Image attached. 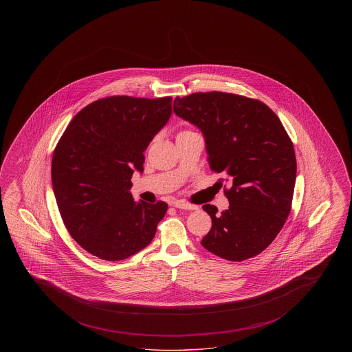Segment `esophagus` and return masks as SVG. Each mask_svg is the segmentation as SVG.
<instances>
[{
	"label": "esophagus",
	"mask_w": 352,
	"mask_h": 352,
	"mask_svg": "<svg viewBox=\"0 0 352 352\" xmlns=\"http://www.w3.org/2000/svg\"><path fill=\"white\" fill-rule=\"evenodd\" d=\"M174 207H175V208H179V210H188V211H194V210H198V208H199L198 206L188 204V203H184V201H175V203H174Z\"/></svg>",
	"instance_id": "34e87169"
}]
</instances>
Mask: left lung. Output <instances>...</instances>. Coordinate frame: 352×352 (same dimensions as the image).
Masks as SVG:
<instances>
[{
    "label": "left lung",
    "mask_w": 352,
    "mask_h": 352,
    "mask_svg": "<svg viewBox=\"0 0 352 352\" xmlns=\"http://www.w3.org/2000/svg\"><path fill=\"white\" fill-rule=\"evenodd\" d=\"M173 108L201 131L210 168L232 184L228 210L203 206L212 227L201 245L230 261L261 253L284 227L296 184L294 148L280 118L261 101L224 92L175 98Z\"/></svg>",
    "instance_id": "obj_1"
}]
</instances>
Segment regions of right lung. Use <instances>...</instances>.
Here are the masks:
<instances>
[{
    "label": "right lung",
    "instance_id": "right-lung-1",
    "mask_svg": "<svg viewBox=\"0 0 352 352\" xmlns=\"http://www.w3.org/2000/svg\"><path fill=\"white\" fill-rule=\"evenodd\" d=\"M171 98L111 96L68 124L52 155L51 181L63 223L91 254L120 261L148 247L168 204L134 201L131 178L171 116Z\"/></svg>",
    "mask_w": 352,
    "mask_h": 352
}]
</instances>
